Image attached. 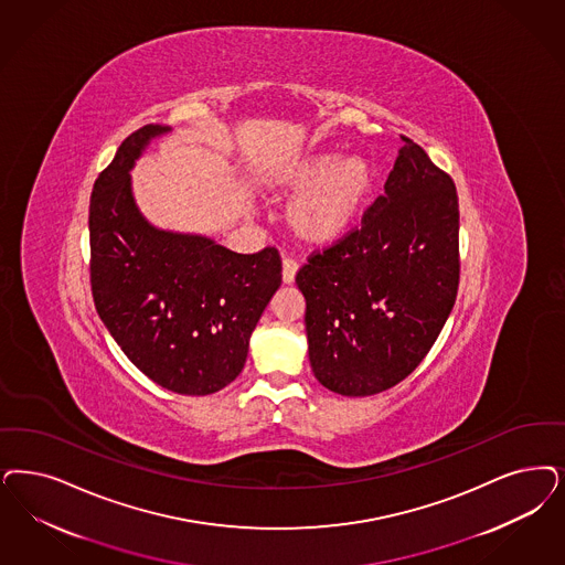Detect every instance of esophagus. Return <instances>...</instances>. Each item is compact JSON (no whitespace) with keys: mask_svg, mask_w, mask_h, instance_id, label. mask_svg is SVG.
I'll list each match as a JSON object with an SVG mask.
<instances>
[{"mask_svg":"<svg viewBox=\"0 0 565 565\" xmlns=\"http://www.w3.org/2000/svg\"><path fill=\"white\" fill-rule=\"evenodd\" d=\"M296 271H298L296 260H292V258H284V263H281V279H284V284H294Z\"/></svg>","mask_w":565,"mask_h":565,"instance_id":"esophagus-1","label":"esophagus"}]
</instances>
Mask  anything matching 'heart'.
I'll return each mask as SVG.
<instances>
[{
    "label": "heart",
    "instance_id": "1",
    "mask_svg": "<svg viewBox=\"0 0 565 565\" xmlns=\"http://www.w3.org/2000/svg\"><path fill=\"white\" fill-rule=\"evenodd\" d=\"M375 181V167L365 156L315 152L273 167L265 190L273 198L296 193L284 214L288 232L309 248H330L356 227Z\"/></svg>",
    "mask_w": 565,
    "mask_h": 565
}]
</instances>
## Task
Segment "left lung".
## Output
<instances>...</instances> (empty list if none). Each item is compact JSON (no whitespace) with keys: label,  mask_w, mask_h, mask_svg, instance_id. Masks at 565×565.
Segmentation results:
<instances>
[{"label":"left lung","mask_w":565,"mask_h":565,"mask_svg":"<svg viewBox=\"0 0 565 565\" xmlns=\"http://www.w3.org/2000/svg\"><path fill=\"white\" fill-rule=\"evenodd\" d=\"M312 373L342 396H371L415 370L452 311L459 202L452 179L403 137L384 195L361 227L296 275Z\"/></svg>","instance_id":"8db88e82"}]
</instances>
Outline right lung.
<instances>
[{"label": "right lung", "instance_id": "1", "mask_svg": "<svg viewBox=\"0 0 565 565\" xmlns=\"http://www.w3.org/2000/svg\"><path fill=\"white\" fill-rule=\"evenodd\" d=\"M171 127L146 125L99 173L89 202L92 292L99 319L137 370L177 394L204 396L244 370L250 335L281 286L275 248L237 254L213 237L154 227L131 169Z\"/></svg>", "mask_w": 565, "mask_h": 565}]
</instances>
